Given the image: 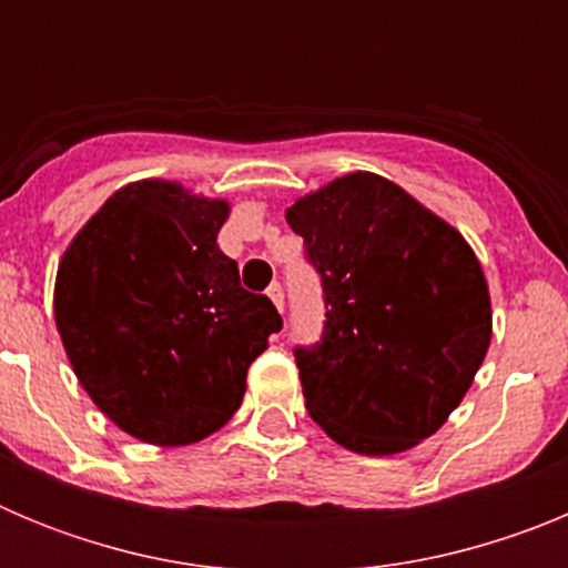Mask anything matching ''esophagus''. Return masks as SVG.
I'll return each mask as SVG.
<instances>
[{
    "instance_id": "1",
    "label": "esophagus",
    "mask_w": 568,
    "mask_h": 568,
    "mask_svg": "<svg viewBox=\"0 0 568 568\" xmlns=\"http://www.w3.org/2000/svg\"><path fill=\"white\" fill-rule=\"evenodd\" d=\"M267 295H270V301L275 304V310H278V313H284V290H281L278 281H275V284H270Z\"/></svg>"
}]
</instances>
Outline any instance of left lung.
Segmentation results:
<instances>
[{"instance_id":"1","label":"left lung","mask_w":568,"mask_h":568,"mask_svg":"<svg viewBox=\"0 0 568 568\" xmlns=\"http://www.w3.org/2000/svg\"><path fill=\"white\" fill-rule=\"evenodd\" d=\"M321 275V341L295 346L307 413L358 455L438 433L491 338L484 270L464 235L375 173L341 175L287 210Z\"/></svg>"}]
</instances>
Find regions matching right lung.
<instances>
[{"label": "right lung", "instance_id": "add662e5", "mask_svg": "<svg viewBox=\"0 0 568 568\" xmlns=\"http://www.w3.org/2000/svg\"><path fill=\"white\" fill-rule=\"evenodd\" d=\"M230 204L182 184L115 190L59 261L53 313L79 384L119 429L184 446L227 424L281 315L219 250Z\"/></svg>", "mask_w": 568, "mask_h": 568}]
</instances>
